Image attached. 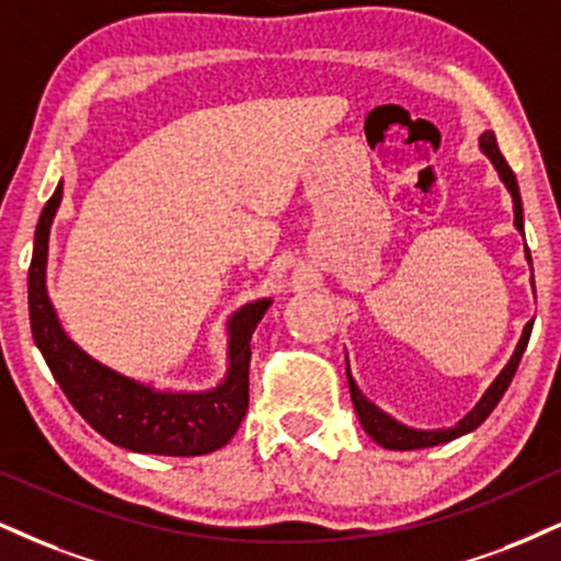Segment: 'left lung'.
Masks as SVG:
<instances>
[{
    "instance_id": "1",
    "label": "left lung",
    "mask_w": 561,
    "mask_h": 561,
    "mask_svg": "<svg viewBox=\"0 0 561 561\" xmlns=\"http://www.w3.org/2000/svg\"><path fill=\"white\" fill-rule=\"evenodd\" d=\"M481 150L486 153L489 158H492L494 169L500 171V179L504 182V186L510 190V195H513V207H515V228L520 233L523 231V203H520V190H517V179L513 174V169H510V163L504 161V156L500 153V145H496V137L494 133H483L481 135ZM525 257H528L530 262V252L528 247H525ZM530 270H534V265H530ZM530 330H534V322L525 324L523 330V337L520 343H517L515 354L513 358H510L507 366L502 369V375L494 379L492 387H489L486 392H483V398L479 400V405L473 408L471 413H468L466 419L460 421V424H455L453 428H437V432H421V428H408L403 424H398L396 419L387 416L385 411H379V408L375 403H369L362 396V390H358L354 377H351L348 371V387H351V400H354V408L358 413V421H362L364 432L369 434L371 439L377 442V445H382L385 449H421V447H434V445H442V442H449L455 437H462V434L473 432L476 426H481L483 421H486L489 413L494 411L496 403H500L504 390H507L510 382H513L515 371H517V364H520L523 358V351L525 345H528V337H530Z\"/></svg>"
}]
</instances>
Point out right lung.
I'll list each match as a JSON object with an SVG mask.
<instances>
[{"label": "right lung", "mask_w": 561, "mask_h": 561, "mask_svg": "<svg viewBox=\"0 0 561 561\" xmlns=\"http://www.w3.org/2000/svg\"><path fill=\"white\" fill-rule=\"evenodd\" d=\"M61 203V184L38 218L27 270V312L33 341L61 392L82 419L112 445L145 455H207L237 434L249 405L252 333L270 299L247 304L228 322V375L207 392H161L90 358L69 341L46 296L48 228Z\"/></svg>", "instance_id": "right-lung-1"}]
</instances>
